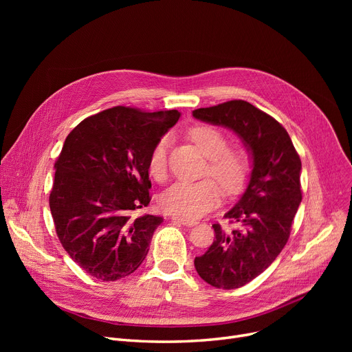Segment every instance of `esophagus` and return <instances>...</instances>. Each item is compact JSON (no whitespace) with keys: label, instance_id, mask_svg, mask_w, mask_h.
Returning <instances> with one entry per match:
<instances>
[{"label":"esophagus","instance_id":"34e87169","mask_svg":"<svg viewBox=\"0 0 352 352\" xmlns=\"http://www.w3.org/2000/svg\"><path fill=\"white\" fill-rule=\"evenodd\" d=\"M171 219L177 221V223H179L182 226H187V227H192V226L197 224V221H194V219H187V218H182V217H178V215H173Z\"/></svg>","mask_w":352,"mask_h":352}]
</instances>
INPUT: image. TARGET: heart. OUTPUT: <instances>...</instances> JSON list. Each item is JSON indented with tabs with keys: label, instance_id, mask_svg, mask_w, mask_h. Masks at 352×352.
<instances>
[{
	"label": "heart",
	"instance_id": "heart-1",
	"mask_svg": "<svg viewBox=\"0 0 352 352\" xmlns=\"http://www.w3.org/2000/svg\"><path fill=\"white\" fill-rule=\"evenodd\" d=\"M191 140L210 158L207 175L214 177L228 194L244 187L250 173V160L243 148H228V138L219 128L198 124L190 129ZM170 138L162 137L153 146L148 157V171L157 181L166 175ZM221 187L214 179L177 181L161 198V208L182 218L195 219L212 210L223 197Z\"/></svg>",
	"mask_w": 352,
	"mask_h": 352
}]
</instances>
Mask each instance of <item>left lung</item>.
<instances>
[{"label": "left lung", "mask_w": 352, "mask_h": 352, "mask_svg": "<svg viewBox=\"0 0 352 352\" xmlns=\"http://www.w3.org/2000/svg\"><path fill=\"white\" fill-rule=\"evenodd\" d=\"M192 116L232 129L252 160L244 194L224 215L235 228L214 224V243L194 260L206 283L235 289L265 271L285 247L302 199L301 160L287 129L247 101L198 108Z\"/></svg>", "instance_id": "8db88e82"}]
</instances>
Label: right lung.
<instances>
[{
	"mask_svg": "<svg viewBox=\"0 0 352 352\" xmlns=\"http://www.w3.org/2000/svg\"><path fill=\"white\" fill-rule=\"evenodd\" d=\"M179 116L118 105L85 118L65 138L50 210L64 250L94 278L121 280L145 260L162 223L135 215L151 201L148 157Z\"/></svg>",
	"mask_w": 352,
	"mask_h": 352,
	"instance_id": "add662e5",
	"label": "right lung"
}]
</instances>
